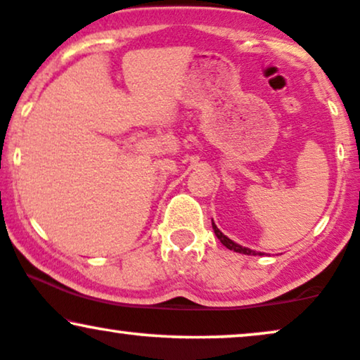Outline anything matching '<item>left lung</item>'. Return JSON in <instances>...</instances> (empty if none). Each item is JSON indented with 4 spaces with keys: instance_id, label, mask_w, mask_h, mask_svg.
Instances as JSON below:
<instances>
[{
    "instance_id": "obj_1",
    "label": "left lung",
    "mask_w": 360,
    "mask_h": 360,
    "mask_svg": "<svg viewBox=\"0 0 360 360\" xmlns=\"http://www.w3.org/2000/svg\"><path fill=\"white\" fill-rule=\"evenodd\" d=\"M212 227H214V232H215L217 237H219V240H220L221 243H224L225 247L230 248V250H233V252H238V254H245V255H257V252L250 250V248H247V247H242V245H238V243H235V242L230 240L229 237H225V235L221 233L219 229H217V225L214 224V221H212ZM259 255H260V254H259Z\"/></svg>"
}]
</instances>
